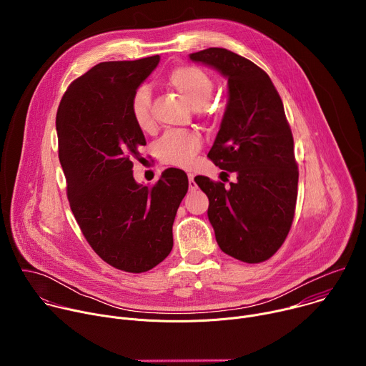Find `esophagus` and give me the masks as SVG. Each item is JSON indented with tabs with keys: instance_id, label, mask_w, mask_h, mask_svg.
Wrapping results in <instances>:
<instances>
[{
	"instance_id": "esophagus-1",
	"label": "esophagus",
	"mask_w": 366,
	"mask_h": 366,
	"mask_svg": "<svg viewBox=\"0 0 366 366\" xmlns=\"http://www.w3.org/2000/svg\"><path fill=\"white\" fill-rule=\"evenodd\" d=\"M188 187H189L191 191H194L197 188V184L194 181V175H191V174H188Z\"/></svg>"
}]
</instances>
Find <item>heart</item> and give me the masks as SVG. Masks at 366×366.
I'll use <instances>...</instances> for the list:
<instances>
[{"instance_id":"heart-1","label":"heart","mask_w":366,"mask_h":366,"mask_svg":"<svg viewBox=\"0 0 366 366\" xmlns=\"http://www.w3.org/2000/svg\"><path fill=\"white\" fill-rule=\"evenodd\" d=\"M168 84L194 109L205 106L214 91L212 76L194 65H182L172 69L168 75ZM130 113L139 129L147 130L152 126L150 92L146 86H139L134 91L130 101ZM199 147L201 139L197 133L189 130H175L165 133L156 142L154 150L162 164L177 168H188Z\"/></svg>"}]
</instances>
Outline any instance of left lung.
<instances>
[{
	"instance_id": "1",
	"label": "left lung",
	"mask_w": 366,
	"mask_h": 366,
	"mask_svg": "<svg viewBox=\"0 0 366 366\" xmlns=\"http://www.w3.org/2000/svg\"><path fill=\"white\" fill-rule=\"evenodd\" d=\"M189 59L214 68L229 85L220 130L207 156L237 181L226 188L195 178L210 201L208 220L224 253L246 264L264 262L288 236L297 202L298 167L282 99L264 69L227 49L210 47Z\"/></svg>"
}]
</instances>
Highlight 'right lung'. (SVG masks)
Listing matches in <instances>:
<instances>
[{"label": "right lung", "instance_id": "1", "mask_svg": "<svg viewBox=\"0 0 366 366\" xmlns=\"http://www.w3.org/2000/svg\"><path fill=\"white\" fill-rule=\"evenodd\" d=\"M159 59L95 65L68 86L56 114L75 220L104 262L132 274L154 268L171 253L172 224L188 191V177L177 168L164 171L153 187L133 178V161L142 159L146 139L130 101Z\"/></svg>", "mask_w": 366, "mask_h": 366}]
</instances>
